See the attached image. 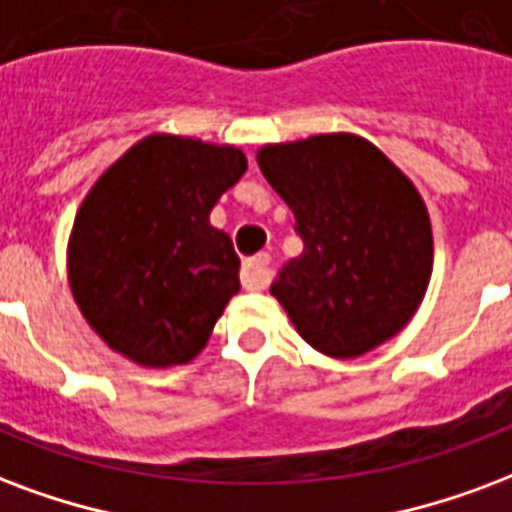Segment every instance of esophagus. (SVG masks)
Masks as SVG:
<instances>
[{"label": "esophagus", "instance_id": "esophagus-1", "mask_svg": "<svg viewBox=\"0 0 512 512\" xmlns=\"http://www.w3.org/2000/svg\"><path fill=\"white\" fill-rule=\"evenodd\" d=\"M268 263H271L268 255L249 257L241 268V285L246 290H263L268 285Z\"/></svg>", "mask_w": 512, "mask_h": 512}]
</instances>
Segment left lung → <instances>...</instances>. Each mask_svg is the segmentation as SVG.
<instances>
[{
  "mask_svg": "<svg viewBox=\"0 0 512 512\" xmlns=\"http://www.w3.org/2000/svg\"><path fill=\"white\" fill-rule=\"evenodd\" d=\"M257 165L304 238L271 285L301 339L331 358H358L396 336L418 312L434 263L415 184L350 132L271 143Z\"/></svg>",
  "mask_w": 512,
  "mask_h": 512,
  "instance_id": "8db88e82",
  "label": "left lung"
}]
</instances>
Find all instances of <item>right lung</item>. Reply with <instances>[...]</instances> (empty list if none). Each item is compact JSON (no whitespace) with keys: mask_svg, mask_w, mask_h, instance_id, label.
<instances>
[{"mask_svg":"<svg viewBox=\"0 0 512 512\" xmlns=\"http://www.w3.org/2000/svg\"><path fill=\"white\" fill-rule=\"evenodd\" d=\"M246 170L244 151L149 135L83 198L67 244V279L86 323L138 366L189 363L238 293L227 233L208 222Z\"/></svg>","mask_w":512,"mask_h":512,"instance_id":"right-lung-1","label":"right lung"}]
</instances>
